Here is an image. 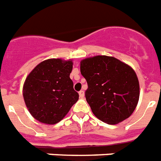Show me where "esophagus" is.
Instances as JSON below:
<instances>
[{
    "label": "esophagus",
    "instance_id": "esophagus-1",
    "mask_svg": "<svg viewBox=\"0 0 161 161\" xmlns=\"http://www.w3.org/2000/svg\"><path fill=\"white\" fill-rule=\"evenodd\" d=\"M78 94H79V96H80V98H84V92L83 91V90H80V91L78 92Z\"/></svg>",
    "mask_w": 161,
    "mask_h": 161
}]
</instances>
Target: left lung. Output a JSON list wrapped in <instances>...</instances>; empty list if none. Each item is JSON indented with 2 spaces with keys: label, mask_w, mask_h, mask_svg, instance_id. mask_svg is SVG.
I'll return each mask as SVG.
<instances>
[{
  "label": "left lung",
  "mask_w": 161,
  "mask_h": 161,
  "mask_svg": "<svg viewBox=\"0 0 161 161\" xmlns=\"http://www.w3.org/2000/svg\"><path fill=\"white\" fill-rule=\"evenodd\" d=\"M80 71L88 84L85 98L96 118L116 125L131 115L139 100V82L131 67L98 55L82 60Z\"/></svg>",
  "instance_id": "left-lung-1"
}]
</instances>
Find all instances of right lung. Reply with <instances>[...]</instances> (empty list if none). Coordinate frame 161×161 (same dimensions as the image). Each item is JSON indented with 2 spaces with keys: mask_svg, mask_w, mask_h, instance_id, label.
<instances>
[{
  "mask_svg": "<svg viewBox=\"0 0 161 161\" xmlns=\"http://www.w3.org/2000/svg\"><path fill=\"white\" fill-rule=\"evenodd\" d=\"M72 62L60 59L44 60L26 77L23 96L30 113L42 123L54 125L78 100L70 78Z\"/></svg>",
  "mask_w": 161,
  "mask_h": 161,
  "instance_id": "obj_1",
  "label": "right lung"
}]
</instances>
